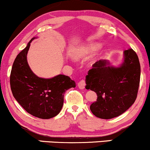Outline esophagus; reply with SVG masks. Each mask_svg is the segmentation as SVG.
Returning <instances> with one entry per match:
<instances>
[{"label": "esophagus", "instance_id": "1", "mask_svg": "<svg viewBox=\"0 0 150 150\" xmlns=\"http://www.w3.org/2000/svg\"><path fill=\"white\" fill-rule=\"evenodd\" d=\"M86 84H85V80H80V82L77 83V86H78V87L80 88V89H85V87Z\"/></svg>", "mask_w": 150, "mask_h": 150}]
</instances>
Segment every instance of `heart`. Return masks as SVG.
Returning <instances> with one entry per match:
<instances>
[{"instance_id": "1", "label": "heart", "mask_w": 150, "mask_h": 150, "mask_svg": "<svg viewBox=\"0 0 150 150\" xmlns=\"http://www.w3.org/2000/svg\"><path fill=\"white\" fill-rule=\"evenodd\" d=\"M101 45L100 44L98 43H91V44H88L87 45L82 46L80 49L78 50V52L77 53V56H85L87 55L92 54V53L96 52L98 50L101 49ZM101 54L96 58V59H99L101 58Z\"/></svg>"}]
</instances>
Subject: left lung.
I'll return each instance as SVG.
<instances>
[{
	"label": "left lung",
	"instance_id": "left-lung-1",
	"mask_svg": "<svg viewBox=\"0 0 150 150\" xmlns=\"http://www.w3.org/2000/svg\"><path fill=\"white\" fill-rule=\"evenodd\" d=\"M124 59L119 67L100 60L92 65L86 76L87 89L97 93V99L90 105L95 116L111 119L126 111L135 102L140 79L138 57L132 49L123 52Z\"/></svg>",
	"mask_w": 150,
	"mask_h": 150
}]
</instances>
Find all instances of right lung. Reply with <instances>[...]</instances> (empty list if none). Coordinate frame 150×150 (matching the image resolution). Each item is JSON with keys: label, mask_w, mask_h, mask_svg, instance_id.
<instances>
[{"label": "right lung", "mask_w": 150, "mask_h": 150, "mask_svg": "<svg viewBox=\"0 0 150 150\" xmlns=\"http://www.w3.org/2000/svg\"><path fill=\"white\" fill-rule=\"evenodd\" d=\"M35 38L31 39L15 58L10 73V87L13 97L27 113L49 119L60 113L65 92L75 87V82L64 75L46 79L37 76L32 71L27 55L31 42Z\"/></svg>", "instance_id": "obj_1"}]
</instances>
